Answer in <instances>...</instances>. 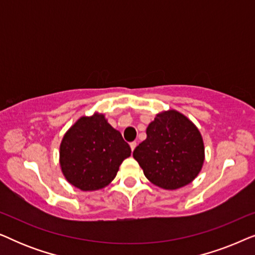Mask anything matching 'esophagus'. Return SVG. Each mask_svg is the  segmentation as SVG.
<instances>
[{"label":"esophagus","mask_w":255,"mask_h":255,"mask_svg":"<svg viewBox=\"0 0 255 255\" xmlns=\"http://www.w3.org/2000/svg\"><path fill=\"white\" fill-rule=\"evenodd\" d=\"M135 146H137V142H135V141L130 142V147H131V149H132V152H133V149L135 148Z\"/></svg>","instance_id":"obj_1"}]
</instances>
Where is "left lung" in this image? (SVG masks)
Segmentation results:
<instances>
[{"mask_svg":"<svg viewBox=\"0 0 255 255\" xmlns=\"http://www.w3.org/2000/svg\"><path fill=\"white\" fill-rule=\"evenodd\" d=\"M147 138L133 158L153 184L177 189L190 183L204 161V145L198 128L175 110L156 115L146 130Z\"/></svg>","mask_w":255,"mask_h":255,"instance_id":"8db88e82","label":"left lung"}]
</instances>
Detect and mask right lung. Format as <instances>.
Instances as JSON below:
<instances>
[{
  "mask_svg": "<svg viewBox=\"0 0 255 255\" xmlns=\"http://www.w3.org/2000/svg\"><path fill=\"white\" fill-rule=\"evenodd\" d=\"M131 148L103 115L81 117L66 132L60 166L67 181L83 191L97 190L115 179Z\"/></svg>",
  "mask_w": 255,
  "mask_h": 255,
  "instance_id": "obj_1",
  "label": "right lung"
}]
</instances>
